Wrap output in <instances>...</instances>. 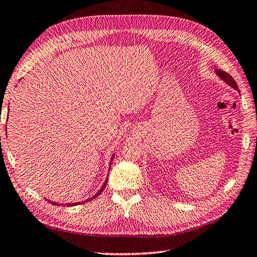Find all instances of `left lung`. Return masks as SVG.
<instances>
[{"label":"left lung","mask_w":257,"mask_h":257,"mask_svg":"<svg viewBox=\"0 0 257 257\" xmlns=\"http://www.w3.org/2000/svg\"><path fill=\"white\" fill-rule=\"evenodd\" d=\"M215 73H216V75L221 78L222 81H224L225 83H226L227 85H229L231 87H233L234 90H236L238 93H239V90H238V86H237V84H236V82L234 81V78L228 74V73H226V72H224V71H222V70H218V69H215Z\"/></svg>","instance_id":"1"}]
</instances>
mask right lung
Listing matches in <instances>:
<instances>
[{
	"label": "right lung",
	"instance_id": "add662e5",
	"mask_svg": "<svg viewBox=\"0 0 257 257\" xmlns=\"http://www.w3.org/2000/svg\"><path fill=\"white\" fill-rule=\"evenodd\" d=\"M113 158H115V153L112 155V158H111V162L113 161ZM111 162H109V163H111ZM112 164V163H111ZM111 164H109V166H111ZM109 169H111V167H109ZM109 173V172H108ZM106 184H107V177H106V180H105V182H104L103 183V185H102V187L101 188H99V190L97 191V193H96V194L95 195H93L92 197H90V198H87V200H85V201H82V202H76V203H66L65 204V205L66 206H75V205H78V204H84V203H86V202H90V201H92L93 200V198H95L96 196H98L99 194H101V193L103 192V190H104V188H105V186H106ZM50 203H52V204H54V205H60V204L59 203H57L56 204V202H52V201H49Z\"/></svg>",
	"mask_w": 257,
	"mask_h": 257
}]
</instances>
